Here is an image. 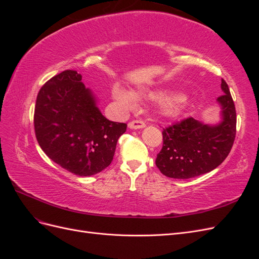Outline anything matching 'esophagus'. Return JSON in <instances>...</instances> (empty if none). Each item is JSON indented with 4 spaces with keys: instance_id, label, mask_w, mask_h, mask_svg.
Listing matches in <instances>:
<instances>
[{
    "instance_id": "esophagus-1",
    "label": "esophagus",
    "mask_w": 259,
    "mask_h": 259,
    "mask_svg": "<svg viewBox=\"0 0 259 259\" xmlns=\"http://www.w3.org/2000/svg\"><path fill=\"white\" fill-rule=\"evenodd\" d=\"M145 126H146L145 122L140 120H134L128 123V127L132 130H140V128H144Z\"/></svg>"
}]
</instances>
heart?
<instances>
[{"label": "heart", "instance_id": "b5f03b06", "mask_svg": "<svg viewBox=\"0 0 259 259\" xmlns=\"http://www.w3.org/2000/svg\"><path fill=\"white\" fill-rule=\"evenodd\" d=\"M112 96L120 104L131 108L135 107L137 99L140 98L152 100L160 99L159 110L161 114L165 117H170V119H175V117L182 115L187 107V97L180 93L168 94V95L162 97V94L160 92L137 91L135 93H132L123 88H120V86H114L112 90Z\"/></svg>", "mask_w": 259, "mask_h": 259}]
</instances>
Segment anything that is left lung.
Listing matches in <instances>:
<instances>
[{"instance_id":"obj_1","label":"left lung","mask_w":259,"mask_h":259,"mask_svg":"<svg viewBox=\"0 0 259 259\" xmlns=\"http://www.w3.org/2000/svg\"><path fill=\"white\" fill-rule=\"evenodd\" d=\"M222 121L204 124L193 117L163 128V147L155 165L169 178L188 179L213 170L225 161L237 132L236 107L228 84L222 80Z\"/></svg>"}]
</instances>
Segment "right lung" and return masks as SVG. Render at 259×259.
I'll return each mask as SVG.
<instances>
[{
    "label": "right lung",
    "mask_w": 259,
    "mask_h": 259,
    "mask_svg": "<svg viewBox=\"0 0 259 259\" xmlns=\"http://www.w3.org/2000/svg\"><path fill=\"white\" fill-rule=\"evenodd\" d=\"M126 127L101 114L94 94L74 70L53 76L37 94V143L52 161L72 174L92 176L110 165Z\"/></svg>",
    "instance_id": "1"
}]
</instances>
